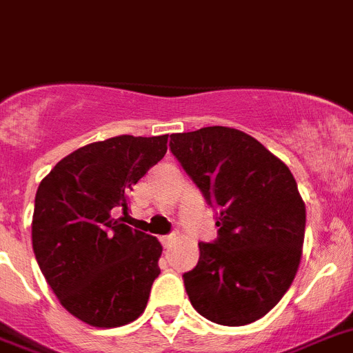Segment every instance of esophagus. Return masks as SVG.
Here are the masks:
<instances>
[{"label":"esophagus","mask_w":353,"mask_h":353,"mask_svg":"<svg viewBox=\"0 0 353 353\" xmlns=\"http://www.w3.org/2000/svg\"><path fill=\"white\" fill-rule=\"evenodd\" d=\"M176 240H177V234H176V232H172V234L163 236V238H161V245H163L165 249H168V247H172V243Z\"/></svg>","instance_id":"34e87169"}]
</instances>
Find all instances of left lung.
I'll list each match as a JSON object with an SVG mask.
<instances>
[{
	"mask_svg": "<svg viewBox=\"0 0 353 353\" xmlns=\"http://www.w3.org/2000/svg\"><path fill=\"white\" fill-rule=\"evenodd\" d=\"M170 151L216 210L219 238L199 243L183 275L195 311L229 327L252 323L290 290L302 257L305 204L290 168L240 130L170 134Z\"/></svg>",
	"mask_w": 353,
	"mask_h": 353,
	"instance_id": "obj_1",
	"label": "left lung"
}]
</instances>
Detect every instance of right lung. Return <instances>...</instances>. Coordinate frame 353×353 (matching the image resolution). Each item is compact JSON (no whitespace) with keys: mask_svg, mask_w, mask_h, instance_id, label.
Returning a JSON list of instances; mask_svg holds the SVG:
<instances>
[{"mask_svg":"<svg viewBox=\"0 0 353 353\" xmlns=\"http://www.w3.org/2000/svg\"><path fill=\"white\" fill-rule=\"evenodd\" d=\"M167 140L121 134L88 143L60 159L37 190V263L60 304L92 327L137 320L159 275V241L124 222L133 185L163 158Z\"/></svg>","mask_w":353,"mask_h":353,"instance_id":"1","label":"right lung"}]
</instances>
